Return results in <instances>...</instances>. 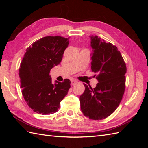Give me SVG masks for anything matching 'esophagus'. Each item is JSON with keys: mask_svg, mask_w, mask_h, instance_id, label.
Wrapping results in <instances>:
<instances>
[{"mask_svg": "<svg viewBox=\"0 0 148 148\" xmlns=\"http://www.w3.org/2000/svg\"><path fill=\"white\" fill-rule=\"evenodd\" d=\"M71 84H74L77 83V81L75 79H71Z\"/></svg>", "mask_w": 148, "mask_h": 148, "instance_id": "esophagus-1", "label": "esophagus"}]
</instances>
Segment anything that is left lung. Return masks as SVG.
Segmentation results:
<instances>
[{
	"label": "left lung",
	"instance_id": "obj_1",
	"mask_svg": "<svg viewBox=\"0 0 148 148\" xmlns=\"http://www.w3.org/2000/svg\"><path fill=\"white\" fill-rule=\"evenodd\" d=\"M92 48L91 70L97 73L95 88L84 84L79 97L81 110L92 120L107 118L117 109L125 88L127 66L117 47L97 36H90ZM96 75H95V77Z\"/></svg>",
	"mask_w": 148,
	"mask_h": 148
}]
</instances>
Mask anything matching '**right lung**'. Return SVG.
I'll return each instance as SVG.
<instances>
[{
	"mask_svg": "<svg viewBox=\"0 0 148 148\" xmlns=\"http://www.w3.org/2000/svg\"><path fill=\"white\" fill-rule=\"evenodd\" d=\"M69 38L46 36L33 42L26 50L19 69L22 95L34 112L42 115L56 112L60 102L68 93L71 82L56 81L52 84L49 73L59 65Z\"/></svg>",
	"mask_w": 148,
	"mask_h": 148,
	"instance_id": "right-lung-1",
	"label": "right lung"
}]
</instances>
